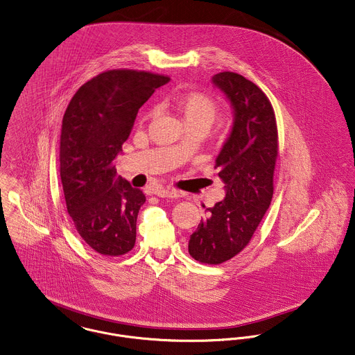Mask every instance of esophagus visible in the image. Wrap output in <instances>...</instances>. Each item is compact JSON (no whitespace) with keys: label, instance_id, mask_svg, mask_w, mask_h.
Here are the masks:
<instances>
[{"label":"esophagus","instance_id":"obj_1","mask_svg":"<svg viewBox=\"0 0 355 355\" xmlns=\"http://www.w3.org/2000/svg\"><path fill=\"white\" fill-rule=\"evenodd\" d=\"M153 193L158 197H162V198H173V197H178L180 196V191L174 190V189H164V188H155L153 190Z\"/></svg>","mask_w":355,"mask_h":355}]
</instances>
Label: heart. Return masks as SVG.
I'll list each match as a JSON object with an SVG mask.
<instances>
[{
	"mask_svg": "<svg viewBox=\"0 0 355 355\" xmlns=\"http://www.w3.org/2000/svg\"><path fill=\"white\" fill-rule=\"evenodd\" d=\"M167 107L182 116L185 125H200L209 128L218 114V105L213 98L204 92L194 91H178L173 94Z\"/></svg>",
	"mask_w": 355,
	"mask_h": 355,
	"instance_id": "heart-1",
	"label": "heart"
}]
</instances>
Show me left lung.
Masks as SVG:
<instances>
[{
	"label": "left lung",
	"mask_w": 355,
	"mask_h": 355,
	"mask_svg": "<svg viewBox=\"0 0 355 355\" xmlns=\"http://www.w3.org/2000/svg\"><path fill=\"white\" fill-rule=\"evenodd\" d=\"M233 112L230 135L216 158L225 198L207 208L190 234L189 253L205 264H221L244 250L271 205L277 128L271 102L244 76L220 72L211 78Z\"/></svg>",
	"instance_id": "obj_1"
}]
</instances>
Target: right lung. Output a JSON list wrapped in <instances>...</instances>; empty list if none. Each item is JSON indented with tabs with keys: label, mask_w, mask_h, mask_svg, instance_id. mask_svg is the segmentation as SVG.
<instances>
[{
	"label": "right lung",
	"mask_w": 355,
	"mask_h": 355,
	"mask_svg": "<svg viewBox=\"0 0 355 355\" xmlns=\"http://www.w3.org/2000/svg\"><path fill=\"white\" fill-rule=\"evenodd\" d=\"M170 79L144 71L112 69L92 78L65 110L60 134V178L67 210L84 241L98 253L134 248L137 217L146 197L116 175L138 110Z\"/></svg>",
	"instance_id": "obj_1"
}]
</instances>
